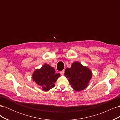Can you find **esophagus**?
Returning a JSON list of instances; mask_svg holds the SVG:
<instances>
[{
    "instance_id": "obj_1",
    "label": "esophagus",
    "mask_w": 120,
    "mask_h": 120,
    "mask_svg": "<svg viewBox=\"0 0 120 120\" xmlns=\"http://www.w3.org/2000/svg\"><path fill=\"white\" fill-rule=\"evenodd\" d=\"M64 70H63V71H60V75H63L64 74Z\"/></svg>"
}]
</instances>
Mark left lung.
<instances>
[{
  "mask_svg": "<svg viewBox=\"0 0 120 120\" xmlns=\"http://www.w3.org/2000/svg\"><path fill=\"white\" fill-rule=\"evenodd\" d=\"M64 75L68 78L71 88L78 92L88 86L92 77V72L88 67L75 61L72 64L71 68L66 69Z\"/></svg>",
  "mask_w": 120,
  "mask_h": 120,
  "instance_id": "8db88e82",
  "label": "left lung"
}]
</instances>
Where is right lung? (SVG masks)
<instances>
[{
    "label": "right lung",
    "mask_w": 120,
    "mask_h": 120,
    "mask_svg": "<svg viewBox=\"0 0 120 120\" xmlns=\"http://www.w3.org/2000/svg\"><path fill=\"white\" fill-rule=\"evenodd\" d=\"M59 73L56 74L55 69L45 64L40 69L35 70L32 74V79L41 86L44 91H48L54 86L55 82L60 77Z\"/></svg>",
    "instance_id": "1"
}]
</instances>
